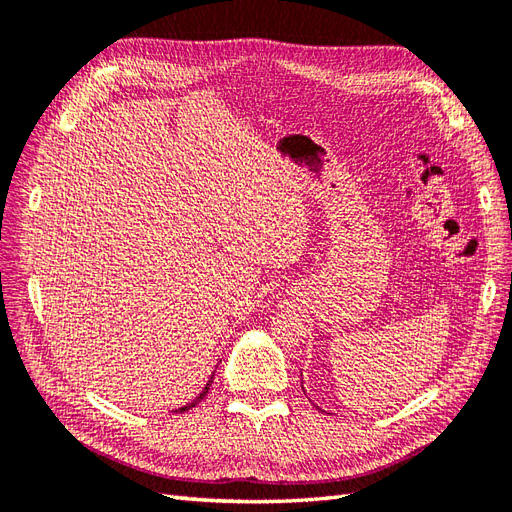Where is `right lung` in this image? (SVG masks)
<instances>
[{
    "instance_id": "add662e5",
    "label": "right lung",
    "mask_w": 512,
    "mask_h": 512,
    "mask_svg": "<svg viewBox=\"0 0 512 512\" xmlns=\"http://www.w3.org/2000/svg\"><path fill=\"white\" fill-rule=\"evenodd\" d=\"M211 382H213V374H211V378H209V382L205 384V389L203 391H200L192 401H190V404H185V406H181L179 410H175V412H185V410H190V408H194L196 404H200V401H203V397L209 393V386H211Z\"/></svg>"
}]
</instances>
